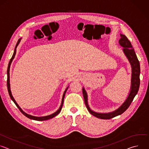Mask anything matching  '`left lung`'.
<instances>
[{"label":"left lung","instance_id":"1","mask_svg":"<svg viewBox=\"0 0 149 149\" xmlns=\"http://www.w3.org/2000/svg\"><path fill=\"white\" fill-rule=\"evenodd\" d=\"M121 38L119 40V44L123 47V51L125 55L129 61L132 66V79H131V87L130 93L127 97L125 101L121 105L120 107L117 110L107 113H96L90 108L88 104V96L87 92L85 90L84 88H82V94L83 97L86 104V107L93 116L101 119H111L117 116L123 114L127 109L129 107L130 105L133 101L134 97L138 93L139 86H140V63L134 52V49L132 45L131 42L129 41L124 35L120 34Z\"/></svg>","mask_w":149,"mask_h":149}]
</instances>
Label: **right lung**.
Here are the masks:
<instances>
[{"label":"right lung","mask_w":149,"mask_h":149,"mask_svg":"<svg viewBox=\"0 0 149 149\" xmlns=\"http://www.w3.org/2000/svg\"><path fill=\"white\" fill-rule=\"evenodd\" d=\"M21 40V38L19 39L17 42V44L16 45V47L15 48V50H14V52H13V54L9 62V65H8V70H7V75H8V79H7V87H8V93H9V96L10 97V98L12 99V100L14 102V103L16 104V105L17 106V107L19 109V110L20 111V112L22 113L24 116H25L26 117L30 118V119H32V120H37V121H44V120H49V119H51L54 117H55L56 116H57L61 111V109H62V105H63V100H64V97H65V93H66V91L67 90V89L68 88L69 86L66 88V90H65L64 93H63V95H62V101H61V104L60 105V107L59 108V109L55 111V113H54L53 114H51V115H49V116H43V117H36V116H31V115H29L26 113H25L22 109H21V108L19 107V105L17 104V102H16L15 100L14 99V98L13 97L12 95V93H11V91H10V75H9V71H10V65H11V63L13 61V59H14L15 56V55H16V48L17 47V45H19V42Z\"/></svg>","instance_id":"obj_1"}]
</instances>
